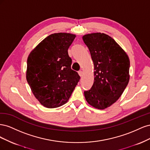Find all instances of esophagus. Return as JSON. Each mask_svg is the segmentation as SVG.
<instances>
[{
	"mask_svg": "<svg viewBox=\"0 0 150 150\" xmlns=\"http://www.w3.org/2000/svg\"><path fill=\"white\" fill-rule=\"evenodd\" d=\"M78 74H79V75L81 77L83 76V71H78Z\"/></svg>",
	"mask_w": 150,
	"mask_h": 150,
	"instance_id": "34e87169",
	"label": "esophagus"
}]
</instances>
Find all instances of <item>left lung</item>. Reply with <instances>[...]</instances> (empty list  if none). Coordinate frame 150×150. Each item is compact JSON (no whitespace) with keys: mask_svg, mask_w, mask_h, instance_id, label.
<instances>
[{"mask_svg":"<svg viewBox=\"0 0 150 150\" xmlns=\"http://www.w3.org/2000/svg\"><path fill=\"white\" fill-rule=\"evenodd\" d=\"M94 67L91 88L84 92L86 100L95 108L104 110L120 98L129 80V57L120 45L104 33L83 35Z\"/></svg>","mask_w":150,"mask_h":150,"instance_id":"left-lung-1","label":"left lung"}]
</instances>
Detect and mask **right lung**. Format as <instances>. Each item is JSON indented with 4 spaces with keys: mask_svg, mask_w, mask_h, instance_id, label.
I'll list each match as a JSON object with an SVG mask.
<instances>
[{
    "mask_svg": "<svg viewBox=\"0 0 150 150\" xmlns=\"http://www.w3.org/2000/svg\"><path fill=\"white\" fill-rule=\"evenodd\" d=\"M76 35L55 33L31 51L27 62L26 79L32 92L44 107L55 108L69 100L80 76L71 69L67 50Z\"/></svg>",
    "mask_w": 150,
    "mask_h": 150,
    "instance_id": "obj_1",
    "label": "right lung"
}]
</instances>
